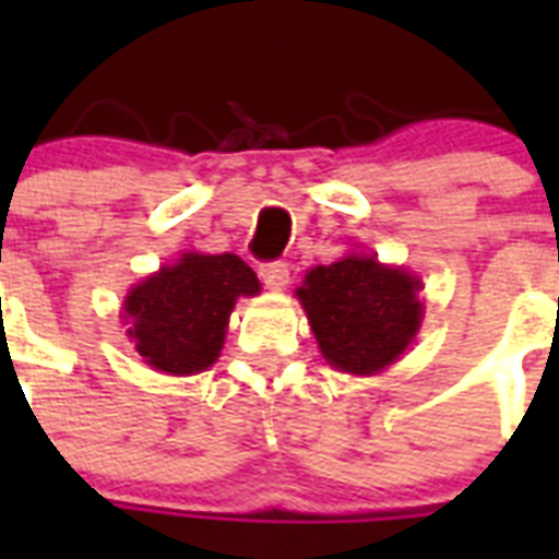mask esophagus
Here are the masks:
<instances>
[{
  "instance_id": "1",
  "label": "esophagus",
  "mask_w": 559,
  "mask_h": 559,
  "mask_svg": "<svg viewBox=\"0 0 559 559\" xmlns=\"http://www.w3.org/2000/svg\"><path fill=\"white\" fill-rule=\"evenodd\" d=\"M261 281L270 289H284L289 284V263L284 261L261 263Z\"/></svg>"
}]
</instances>
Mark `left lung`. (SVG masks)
Wrapping results in <instances>:
<instances>
[{"label": "left lung", "mask_w": 559, "mask_h": 559, "mask_svg": "<svg viewBox=\"0 0 559 559\" xmlns=\"http://www.w3.org/2000/svg\"><path fill=\"white\" fill-rule=\"evenodd\" d=\"M420 281L373 258L316 266L298 287L319 348L333 368L373 373L391 366L420 328Z\"/></svg>", "instance_id": "obj_1"}]
</instances>
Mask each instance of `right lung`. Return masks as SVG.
Returning a JSON list of instances; mask_svg holds the SVG:
<instances>
[{
  "instance_id": "1",
  "label": "right lung",
  "mask_w": 559,
  "mask_h": 559,
  "mask_svg": "<svg viewBox=\"0 0 559 559\" xmlns=\"http://www.w3.org/2000/svg\"><path fill=\"white\" fill-rule=\"evenodd\" d=\"M258 289L254 272L237 254H186L127 296L135 350L156 371H205L219 357L237 296Z\"/></svg>"
}]
</instances>
